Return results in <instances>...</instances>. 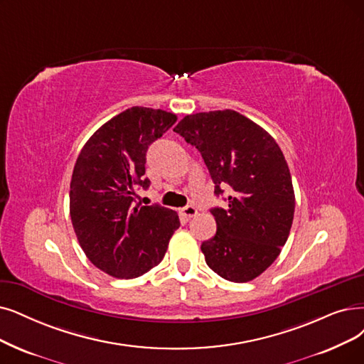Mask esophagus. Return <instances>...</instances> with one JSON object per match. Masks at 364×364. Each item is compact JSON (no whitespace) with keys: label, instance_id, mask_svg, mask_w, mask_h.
<instances>
[{"label":"esophagus","instance_id":"34e87169","mask_svg":"<svg viewBox=\"0 0 364 364\" xmlns=\"http://www.w3.org/2000/svg\"><path fill=\"white\" fill-rule=\"evenodd\" d=\"M181 215L185 218V220H191V218H194V216L197 215V208H194L193 205L185 206V208L181 210Z\"/></svg>","mask_w":364,"mask_h":364}]
</instances>
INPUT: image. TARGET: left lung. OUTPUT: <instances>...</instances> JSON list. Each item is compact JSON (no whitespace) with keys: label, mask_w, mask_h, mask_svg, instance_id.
Here are the masks:
<instances>
[{"label":"left lung","mask_w":364,"mask_h":364,"mask_svg":"<svg viewBox=\"0 0 364 364\" xmlns=\"http://www.w3.org/2000/svg\"><path fill=\"white\" fill-rule=\"evenodd\" d=\"M201 154L215 194L230 186L228 208H213L216 235L201 243L208 266L231 282H248L281 254L294 218L285 156L266 129L235 110L186 114L174 127Z\"/></svg>","instance_id":"left-lung-1"}]
</instances>
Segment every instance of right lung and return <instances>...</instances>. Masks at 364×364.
Instances as JSON below:
<instances>
[{"label":"right lung","instance_id":"add662e5","mask_svg":"<svg viewBox=\"0 0 364 364\" xmlns=\"http://www.w3.org/2000/svg\"><path fill=\"white\" fill-rule=\"evenodd\" d=\"M176 114L132 107L101 125L82 148L70 182V216L85 255L105 273L133 279L158 266L181 223L159 205L140 206L148 190L149 144L176 122Z\"/></svg>","mask_w":364,"mask_h":364}]
</instances>
